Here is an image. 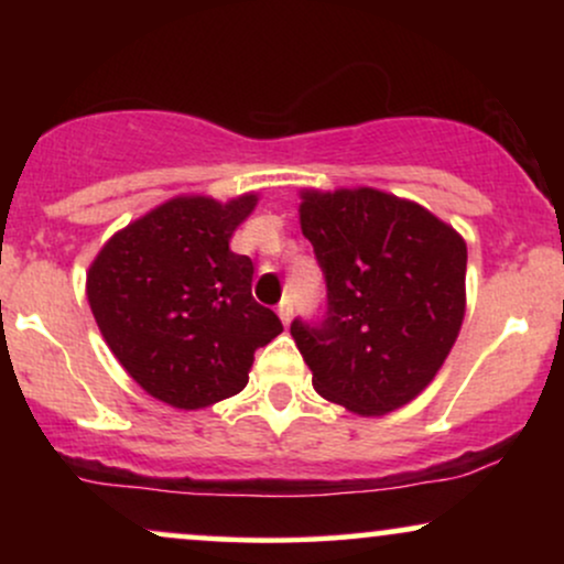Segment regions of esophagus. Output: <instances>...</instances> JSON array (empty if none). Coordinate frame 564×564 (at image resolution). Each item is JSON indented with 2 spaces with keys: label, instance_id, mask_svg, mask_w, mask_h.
<instances>
[{
  "label": "esophagus",
  "instance_id": "obj_1",
  "mask_svg": "<svg viewBox=\"0 0 564 564\" xmlns=\"http://www.w3.org/2000/svg\"><path fill=\"white\" fill-rule=\"evenodd\" d=\"M278 318H281L283 326H289L291 318H294V304H291V300H283L278 304Z\"/></svg>",
  "mask_w": 564,
  "mask_h": 564
}]
</instances>
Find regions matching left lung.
Returning a JSON list of instances; mask_svg holds the SVG:
<instances>
[{
    "mask_svg": "<svg viewBox=\"0 0 564 564\" xmlns=\"http://www.w3.org/2000/svg\"><path fill=\"white\" fill-rule=\"evenodd\" d=\"M300 225L326 278L321 323H291L313 387L360 416L411 403L462 332L467 243L377 187L302 191Z\"/></svg>",
    "mask_w": 564,
    "mask_h": 564,
    "instance_id": "obj_1",
    "label": "left lung"
}]
</instances>
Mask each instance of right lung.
<instances>
[{
    "instance_id": "right-lung-1",
    "label": "right lung",
    "mask_w": 564,
    "mask_h": 564,
    "mask_svg": "<svg viewBox=\"0 0 564 564\" xmlns=\"http://www.w3.org/2000/svg\"><path fill=\"white\" fill-rule=\"evenodd\" d=\"M257 193L177 196L129 223L87 273V300L124 371L151 398L196 411L249 381L254 352L283 332L251 296L254 264L230 251Z\"/></svg>"
}]
</instances>
